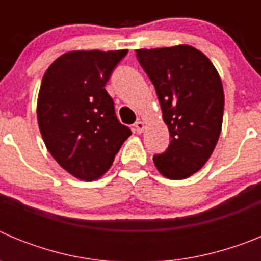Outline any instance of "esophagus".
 <instances>
[{
  "label": "esophagus",
  "instance_id": "esophagus-1",
  "mask_svg": "<svg viewBox=\"0 0 261 261\" xmlns=\"http://www.w3.org/2000/svg\"><path fill=\"white\" fill-rule=\"evenodd\" d=\"M144 129H145V124H144V121H141V120L135 124V130L137 133H142L144 132Z\"/></svg>",
  "mask_w": 261,
  "mask_h": 261
}]
</instances>
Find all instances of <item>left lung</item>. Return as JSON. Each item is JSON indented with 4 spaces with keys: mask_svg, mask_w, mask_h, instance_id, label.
I'll return each mask as SVG.
<instances>
[{
    "mask_svg": "<svg viewBox=\"0 0 261 261\" xmlns=\"http://www.w3.org/2000/svg\"><path fill=\"white\" fill-rule=\"evenodd\" d=\"M137 59L155 87L170 145L154 155L167 179H187L206 163L222 129L223 86L201 50L187 44L137 49Z\"/></svg>",
    "mask_w": 261,
    "mask_h": 261,
    "instance_id": "1",
    "label": "left lung"
}]
</instances>
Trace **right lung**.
<instances>
[{"label":"right lung","instance_id":"obj_1","mask_svg":"<svg viewBox=\"0 0 261 261\" xmlns=\"http://www.w3.org/2000/svg\"><path fill=\"white\" fill-rule=\"evenodd\" d=\"M126 53L70 50L55 60L41 80L36 115L43 141L56 162L80 180L103 176L132 135L117 120L105 89Z\"/></svg>","mask_w":261,"mask_h":261}]
</instances>
